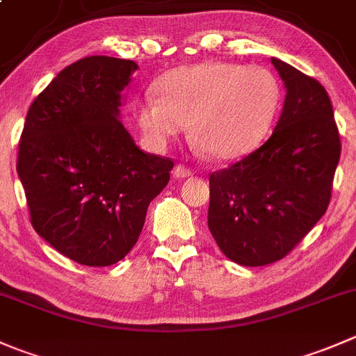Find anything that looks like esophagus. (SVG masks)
<instances>
[{"instance_id": "esophagus-1", "label": "esophagus", "mask_w": 356, "mask_h": 356, "mask_svg": "<svg viewBox=\"0 0 356 356\" xmlns=\"http://www.w3.org/2000/svg\"><path fill=\"white\" fill-rule=\"evenodd\" d=\"M172 174H174L175 179H186V177H191L193 170H191V168L184 167V165H177V167L174 168V172H172Z\"/></svg>"}]
</instances>
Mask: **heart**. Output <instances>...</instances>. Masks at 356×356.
Segmentation results:
<instances>
[{
  "label": "heart",
  "mask_w": 356,
  "mask_h": 356,
  "mask_svg": "<svg viewBox=\"0 0 356 356\" xmlns=\"http://www.w3.org/2000/svg\"><path fill=\"white\" fill-rule=\"evenodd\" d=\"M134 108L136 123L153 147H165L186 129L210 158L238 160L261 146L282 102L270 69L205 60L179 65L156 81Z\"/></svg>",
  "instance_id": "1"
}]
</instances>
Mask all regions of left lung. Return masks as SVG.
Wrapping results in <instances>:
<instances>
[{
    "mask_svg": "<svg viewBox=\"0 0 356 356\" xmlns=\"http://www.w3.org/2000/svg\"><path fill=\"white\" fill-rule=\"evenodd\" d=\"M287 95L259 149L210 175L209 229L227 259L264 266L284 259L329 207L341 140L327 90L271 57Z\"/></svg>",
    "mask_w": 356,
    "mask_h": 356,
    "instance_id": "8db88e82",
    "label": "left lung"
}]
</instances>
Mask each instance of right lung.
Wrapping results in <instances>:
<instances>
[{
  "label": "right lung",
  "mask_w": 356,
  "mask_h": 356,
  "mask_svg": "<svg viewBox=\"0 0 356 356\" xmlns=\"http://www.w3.org/2000/svg\"><path fill=\"white\" fill-rule=\"evenodd\" d=\"M134 60L92 55L62 69L34 99L19 143L17 172L31 224L78 264L122 261L174 161L144 153L120 122Z\"/></svg>",
  "instance_id": "obj_1"
}]
</instances>
